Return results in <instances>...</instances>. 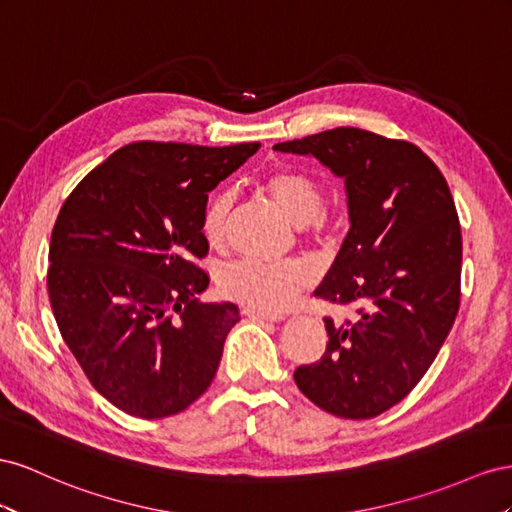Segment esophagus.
Wrapping results in <instances>:
<instances>
[{
  "label": "esophagus",
  "instance_id": "1",
  "mask_svg": "<svg viewBox=\"0 0 512 512\" xmlns=\"http://www.w3.org/2000/svg\"><path fill=\"white\" fill-rule=\"evenodd\" d=\"M244 315L251 319H259V321H281L285 319L283 313H268V311H257V309H244Z\"/></svg>",
  "mask_w": 512,
  "mask_h": 512
}]
</instances>
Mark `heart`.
Masks as SVG:
<instances>
[{
	"label": "heart",
	"instance_id": "1",
	"mask_svg": "<svg viewBox=\"0 0 512 512\" xmlns=\"http://www.w3.org/2000/svg\"><path fill=\"white\" fill-rule=\"evenodd\" d=\"M264 188L294 225L317 238L332 231L334 221L324 210V188L313 175L298 169H276L264 178ZM231 208L233 195L229 191H216L203 208L201 231L212 246L223 244ZM313 279L315 270L304 259H238L218 272V289L225 298L236 300L248 309L279 313L287 309Z\"/></svg>",
	"mask_w": 512,
	"mask_h": 512
}]
</instances>
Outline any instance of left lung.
Here are the masks:
<instances>
[{
    "mask_svg": "<svg viewBox=\"0 0 512 512\" xmlns=\"http://www.w3.org/2000/svg\"><path fill=\"white\" fill-rule=\"evenodd\" d=\"M274 150L311 154L345 180L349 227L315 296L356 304L324 317L326 352L294 379L341 418H373L414 390L461 304V225L442 171L418 145L362 128H332Z\"/></svg>",
    "mask_w": 512,
    "mask_h": 512,
    "instance_id": "left-lung-1",
    "label": "left lung"
}]
</instances>
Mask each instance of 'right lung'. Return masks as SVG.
<instances>
[{"instance_id": "add662e5", "label": "right lung", "mask_w": 512, "mask_h": 512, "mask_svg": "<svg viewBox=\"0 0 512 512\" xmlns=\"http://www.w3.org/2000/svg\"><path fill=\"white\" fill-rule=\"evenodd\" d=\"M259 143L208 148L137 141L68 195L51 233V309L90 384L137 418L173 416L208 390L231 302H201L210 276L201 231L208 193Z\"/></svg>"}]
</instances>
